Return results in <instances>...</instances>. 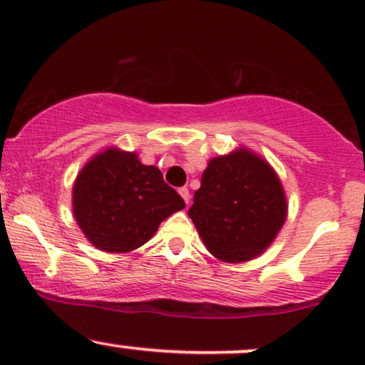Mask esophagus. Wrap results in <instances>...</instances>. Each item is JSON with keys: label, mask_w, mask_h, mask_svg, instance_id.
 I'll return each instance as SVG.
<instances>
[{"label": "esophagus", "mask_w": 365, "mask_h": 365, "mask_svg": "<svg viewBox=\"0 0 365 365\" xmlns=\"http://www.w3.org/2000/svg\"><path fill=\"white\" fill-rule=\"evenodd\" d=\"M178 194L182 195V199L185 200L187 204H188V202H190V192H188V188H187V187H182V188H180Z\"/></svg>", "instance_id": "esophagus-1"}]
</instances>
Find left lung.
Returning <instances> with one entry per match:
<instances>
[{
  "mask_svg": "<svg viewBox=\"0 0 365 365\" xmlns=\"http://www.w3.org/2000/svg\"><path fill=\"white\" fill-rule=\"evenodd\" d=\"M287 216L284 187L272 166L241 148L209 161L188 217L214 257L240 263L265 252Z\"/></svg>",
  "mask_w": 365,
  "mask_h": 365,
  "instance_id": "obj_1",
  "label": "left lung"
}]
</instances>
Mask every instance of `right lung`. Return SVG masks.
I'll list each match as a JSON object with an SVG mask.
<instances>
[{"mask_svg":"<svg viewBox=\"0 0 365 365\" xmlns=\"http://www.w3.org/2000/svg\"><path fill=\"white\" fill-rule=\"evenodd\" d=\"M185 207L156 166L110 148L88 161L73 187V212L93 247L125 253L143 247L161 221Z\"/></svg>","mask_w":365,"mask_h":365,"instance_id":"1","label":"right lung"}]
</instances>
